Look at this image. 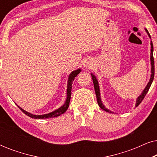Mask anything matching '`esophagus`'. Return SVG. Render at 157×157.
I'll return each mask as SVG.
<instances>
[{"label":"esophagus","mask_w":157,"mask_h":157,"mask_svg":"<svg viewBox=\"0 0 157 157\" xmlns=\"http://www.w3.org/2000/svg\"><path fill=\"white\" fill-rule=\"evenodd\" d=\"M83 65H84V67H86V68H89V67H91V63H89V62H85V63H83Z\"/></svg>","instance_id":"1"}]
</instances>
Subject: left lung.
<instances>
[{
  "mask_svg": "<svg viewBox=\"0 0 157 157\" xmlns=\"http://www.w3.org/2000/svg\"><path fill=\"white\" fill-rule=\"evenodd\" d=\"M145 31L147 32V35L151 39V36H150V34L149 33V31H147V29H145ZM151 53H150V61H151V76H150V79L148 82L147 86L145 87V89H144V91L141 92V94L138 96V98H136V104H135V106L137 107L139 104H141V102L142 101V100L144 99V98L145 97L146 94H147L148 91H149L150 86H151L152 82H153L154 80V57H153V51H154V47H153V44H152V41L151 40ZM91 77H92V80H93V83H94V90H95V93H96V98H97V102L98 106H100V108L103 109L104 111H106L107 112L109 113H113V111H111L106 108V106H104V104L102 103L101 98V93H100V89H99V84H98V80L96 78V77L95 76V75L94 74H91Z\"/></svg>",
  "mask_w": 157,
  "mask_h": 157,
  "instance_id": "left-lung-1",
  "label": "left lung"
}]
</instances>
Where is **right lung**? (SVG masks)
<instances>
[{"label": "right lung", "mask_w": 157, "mask_h": 157, "mask_svg": "<svg viewBox=\"0 0 157 157\" xmlns=\"http://www.w3.org/2000/svg\"><path fill=\"white\" fill-rule=\"evenodd\" d=\"M81 71V68H78V69L73 71L69 74V76H68V82H67V90H66V98L65 100V102L64 104L62 105L61 107H59V109H57L56 110H54L53 111H51V112L48 113H46V114H42V115H36L33 114V113H31L28 111L23 110L22 108H21L20 106L18 107L21 109V111H23L25 114L29 116V117L32 118V119H49V118H53L59 117V116L63 114V113L66 112V111L68 109V107L69 106L70 103V99H71V89H72V83L73 81H74L75 77L77 76L79 73Z\"/></svg>", "instance_id": "right-lung-1"}]
</instances>
